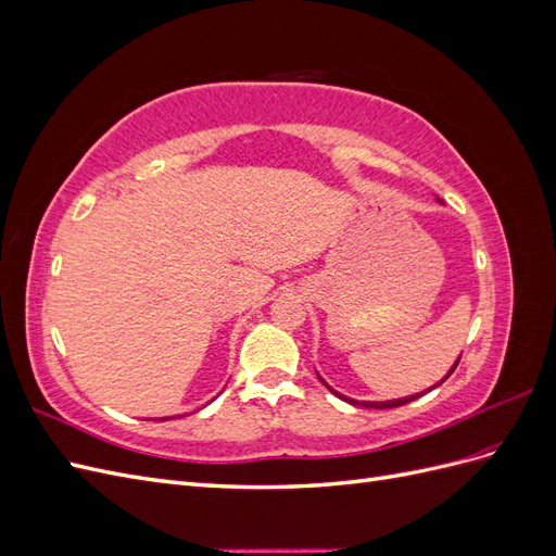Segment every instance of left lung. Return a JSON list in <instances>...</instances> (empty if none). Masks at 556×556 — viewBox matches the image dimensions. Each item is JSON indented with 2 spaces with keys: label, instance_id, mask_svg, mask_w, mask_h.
Here are the masks:
<instances>
[{
  "label": "left lung",
  "instance_id": "8db88e82",
  "mask_svg": "<svg viewBox=\"0 0 556 556\" xmlns=\"http://www.w3.org/2000/svg\"><path fill=\"white\" fill-rule=\"evenodd\" d=\"M462 359V357H459ZM459 364V362H457ZM457 364H454L452 366V371H454V368H457ZM452 371L441 380V382H445L450 376H452ZM439 382V384H441ZM329 387V384H327ZM333 392V390H331ZM336 394V392H333ZM422 394H427V392H422ZM422 394H415V396H406V399H399V401H387V403H359V406H364V408H399V406H406V403H410V401H415V399H419V396H422ZM341 396V394H339ZM341 399H345V396H341ZM345 401H350V403H357V401H352V399H345Z\"/></svg>",
  "mask_w": 556,
  "mask_h": 556
}]
</instances>
